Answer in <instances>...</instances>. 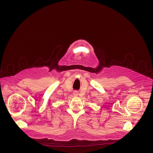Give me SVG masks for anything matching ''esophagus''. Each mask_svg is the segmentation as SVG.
Here are the masks:
<instances>
[{"label":"esophagus","mask_w":153,"mask_h":153,"mask_svg":"<svg viewBox=\"0 0 153 153\" xmlns=\"http://www.w3.org/2000/svg\"><path fill=\"white\" fill-rule=\"evenodd\" d=\"M73 95H74V96L78 95V92H77V91H74V92H73Z\"/></svg>","instance_id":"obj_1"}]
</instances>
